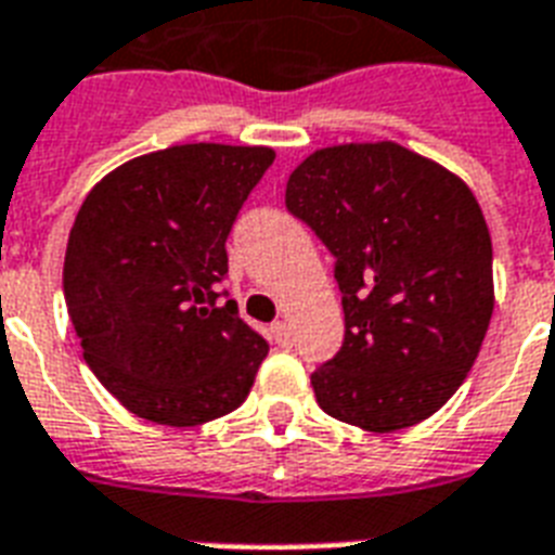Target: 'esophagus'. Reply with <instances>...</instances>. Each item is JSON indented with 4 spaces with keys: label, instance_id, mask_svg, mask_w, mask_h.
Wrapping results in <instances>:
<instances>
[{
    "label": "esophagus",
    "instance_id": "1",
    "mask_svg": "<svg viewBox=\"0 0 555 555\" xmlns=\"http://www.w3.org/2000/svg\"><path fill=\"white\" fill-rule=\"evenodd\" d=\"M269 333H272L274 345H281V347L292 345V333H289V324H286V321H274Z\"/></svg>",
    "mask_w": 555,
    "mask_h": 555
}]
</instances>
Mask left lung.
Instances as JSON below:
<instances>
[{
  "mask_svg": "<svg viewBox=\"0 0 555 555\" xmlns=\"http://www.w3.org/2000/svg\"><path fill=\"white\" fill-rule=\"evenodd\" d=\"M286 208L336 260L345 341L315 367L318 405L364 431L423 423L461 388L492 318V240L472 191L411 150H318Z\"/></svg>",
  "mask_w": 555,
  "mask_h": 555,
  "instance_id": "8db88e82",
  "label": "left lung"
}]
</instances>
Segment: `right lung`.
<instances>
[{
  "instance_id": "obj_1",
  "label": "right lung",
  "mask_w": 555,
  "mask_h": 555,
  "mask_svg": "<svg viewBox=\"0 0 555 555\" xmlns=\"http://www.w3.org/2000/svg\"><path fill=\"white\" fill-rule=\"evenodd\" d=\"M269 147L179 144L94 184L68 234L63 292L101 385L135 416L202 425L243 405L269 353L240 318L229 240Z\"/></svg>"
}]
</instances>
